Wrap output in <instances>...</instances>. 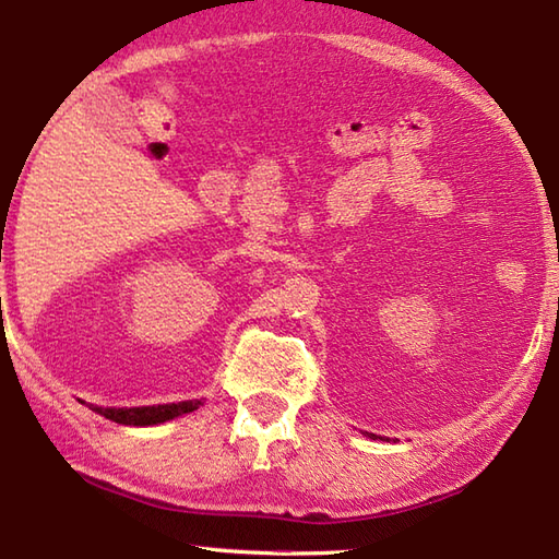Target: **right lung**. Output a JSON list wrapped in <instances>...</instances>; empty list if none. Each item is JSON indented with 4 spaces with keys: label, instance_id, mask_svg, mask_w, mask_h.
<instances>
[{
    "label": "right lung",
    "instance_id": "right-lung-1",
    "mask_svg": "<svg viewBox=\"0 0 559 559\" xmlns=\"http://www.w3.org/2000/svg\"><path fill=\"white\" fill-rule=\"evenodd\" d=\"M202 400H189L177 404H155V406H130V409H103V406H93V412L106 416V419L116 424H126V427H153V424H163L167 419H175L179 414H189L200 409Z\"/></svg>",
    "mask_w": 559,
    "mask_h": 559
}]
</instances>
